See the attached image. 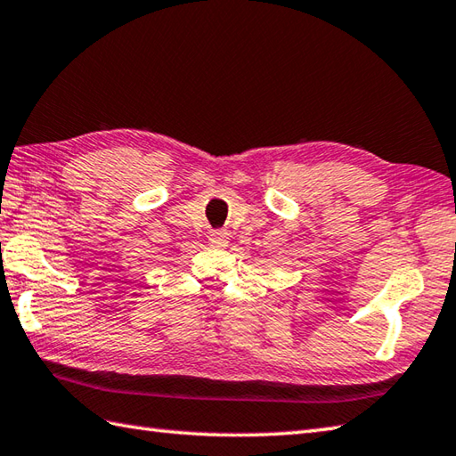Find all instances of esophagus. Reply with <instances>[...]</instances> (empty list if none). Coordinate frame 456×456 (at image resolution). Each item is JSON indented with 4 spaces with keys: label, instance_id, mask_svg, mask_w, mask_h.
<instances>
[{
    "label": "esophagus",
    "instance_id": "1",
    "mask_svg": "<svg viewBox=\"0 0 456 456\" xmlns=\"http://www.w3.org/2000/svg\"><path fill=\"white\" fill-rule=\"evenodd\" d=\"M227 243H229V233H227V231H213V233L209 235V245L211 247L223 248V247H227Z\"/></svg>",
    "mask_w": 456,
    "mask_h": 456
}]
</instances>
